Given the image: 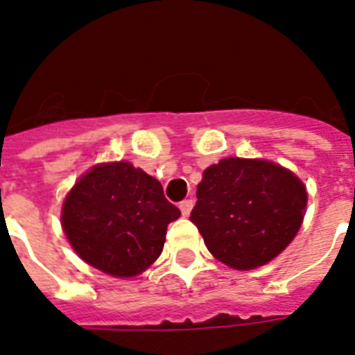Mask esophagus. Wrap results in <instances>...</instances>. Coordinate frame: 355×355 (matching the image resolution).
Segmentation results:
<instances>
[{
  "label": "esophagus",
  "mask_w": 355,
  "mask_h": 355,
  "mask_svg": "<svg viewBox=\"0 0 355 355\" xmlns=\"http://www.w3.org/2000/svg\"><path fill=\"white\" fill-rule=\"evenodd\" d=\"M178 207H180V212H182V216H189L191 208H193V201H191V199H186V201L180 202Z\"/></svg>",
  "instance_id": "esophagus-1"
}]
</instances>
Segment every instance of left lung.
I'll return each instance as SVG.
<instances>
[{"label": "left lung", "instance_id": "left-lung-1", "mask_svg": "<svg viewBox=\"0 0 355 355\" xmlns=\"http://www.w3.org/2000/svg\"><path fill=\"white\" fill-rule=\"evenodd\" d=\"M305 208L307 189L291 169L231 156L202 171L189 220L218 261L245 272L285 251L304 223Z\"/></svg>", "mask_w": 355, "mask_h": 355}]
</instances>
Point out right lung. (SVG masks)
Listing matches in <instances>:
<instances>
[{"label":"right lung","mask_w":355,"mask_h":355,"mask_svg":"<svg viewBox=\"0 0 355 355\" xmlns=\"http://www.w3.org/2000/svg\"><path fill=\"white\" fill-rule=\"evenodd\" d=\"M180 210L162 184L130 162H104L83 173L61 207V227L81 261L130 279L156 262L167 225Z\"/></svg>","instance_id":"1"}]
</instances>
